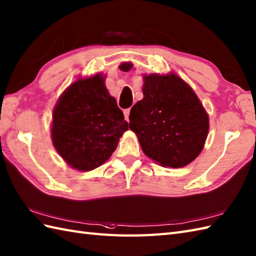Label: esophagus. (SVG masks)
<instances>
[{"mask_svg":"<svg viewBox=\"0 0 256 256\" xmlns=\"http://www.w3.org/2000/svg\"><path fill=\"white\" fill-rule=\"evenodd\" d=\"M129 114H130V108H127L124 110V120L129 122Z\"/></svg>","mask_w":256,"mask_h":256,"instance_id":"obj_1","label":"esophagus"}]
</instances>
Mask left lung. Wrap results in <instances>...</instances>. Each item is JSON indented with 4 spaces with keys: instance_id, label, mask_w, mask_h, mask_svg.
Masks as SVG:
<instances>
[{
    "instance_id": "obj_1",
    "label": "left lung",
    "mask_w": 256,
    "mask_h": 256,
    "mask_svg": "<svg viewBox=\"0 0 256 256\" xmlns=\"http://www.w3.org/2000/svg\"><path fill=\"white\" fill-rule=\"evenodd\" d=\"M132 63L120 68L129 72ZM143 98L129 115L148 158L163 167L179 168L194 160L206 141L210 118L200 98L178 74H143Z\"/></svg>"
}]
</instances>
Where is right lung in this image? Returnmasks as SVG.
<instances>
[{"instance_id": "obj_1", "label": "right lung", "mask_w": 256, "mask_h": 256, "mask_svg": "<svg viewBox=\"0 0 256 256\" xmlns=\"http://www.w3.org/2000/svg\"><path fill=\"white\" fill-rule=\"evenodd\" d=\"M52 118L55 150L80 172L104 164L128 130V122L108 93L101 72L74 81L56 102Z\"/></svg>"}]
</instances>
